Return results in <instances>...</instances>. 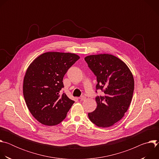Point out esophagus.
<instances>
[{
  "label": "esophagus",
  "instance_id": "obj_1",
  "mask_svg": "<svg viewBox=\"0 0 159 159\" xmlns=\"http://www.w3.org/2000/svg\"><path fill=\"white\" fill-rule=\"evenodd\" d=\"M80 101H85L86 99V97H85L84 96H82L80 98Z\"/></svg>",
  "mask_w": 159,
  "mask_h": 159
}]
</instances>
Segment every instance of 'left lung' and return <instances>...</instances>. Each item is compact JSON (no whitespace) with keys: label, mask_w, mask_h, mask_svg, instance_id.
Masks as SVG:
<instances>
[{"label":"left lung","mask_w":159,"mask_h":159,"mask_svg":"<svg viewBox=\"0 0 159 159\" xmlns=\"http://www.w3.org/2000/svg\"><path fill=\"white\" fill-rule=\"evenodd\" d=\"M89 67L97 77V89L104 96H97V107L89 112V120L98 127L108 128L122 119L131 101L134 79L126 64L107 53L85 57Z\"/></svg>","instance_id":"left-lung-1"}]
</instances>
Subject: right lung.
Listing matches in <instances>:
<instances>
[{
  "label": "right lung",
  "mask_w": 159,
  "mask_h": 159,
  "mask_svg": "<svg viewBox=\"0 0 159 159\" xmlns=\"http://www.w3.org/2000/svg\"><path fill=\"white\" fill-rule=\"evenodd\" d=\"M80 57L75 53L50 52L36 58L26 70L23 95L33 117L47 126L60 123L75 102L61 93L63 78Z\"/></svg>",
  "instance_id": "right-lung-1"
}]
</instances>
